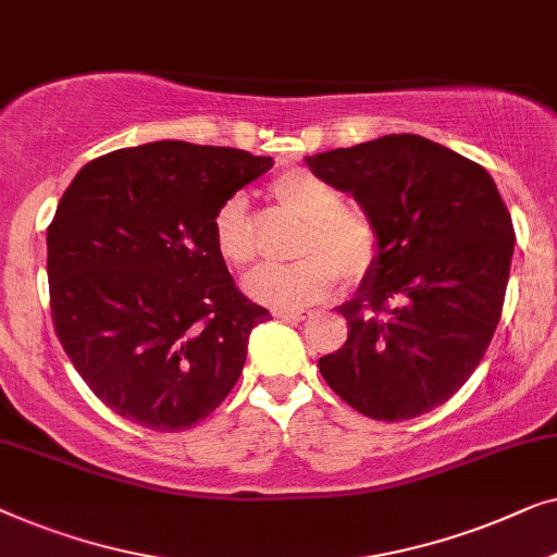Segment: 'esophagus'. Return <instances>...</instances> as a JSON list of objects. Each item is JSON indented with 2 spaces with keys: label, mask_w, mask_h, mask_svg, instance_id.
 I'll use <instances>...</instances> for the list:
<instances>
[{
  "label": "esophagus",
  "mask_w": 557,
  "mask_h": 557,
  "mask_svg": "<svg viewBox=\"0 0 557 557\" xmlns=\"http://www.w3.org/2000/svg\"><path fill=\"white\" fill-rule=\"evenodd\" d=\"M272 315H275L277 320H289V323H300V320L312 318V310H308V308H275L272 310Z\"/></svg>",
  "instance_id": "esophagus-1"
}]
</instances>
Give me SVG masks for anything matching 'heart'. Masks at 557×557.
Masks as SVG:
<instances>
[{"label":"heart","mask_w":557,"mask_h":557,"mask_svg":"<svg viewBox=\"0 0 557 557\" xmlns=\"http://www.w3.org/2000/svg\"><path fill=\"white\" fill-rule=\"evenodd\" d=\"M272 194L282 209L302 219V260L293 264H260L247 272L245 293L255 302L272 308H297L323 300L338 285L341 272L348 280H360L375 268L381 239L375 226L346 209V197L338 186L310 171H289L272 184ZM214 245L226 264L242 268L255 257V232L249 222L247 199L242 194L226 199L216 209Z\"/></svg>","instance_id":"obj_1"}]
</instances>
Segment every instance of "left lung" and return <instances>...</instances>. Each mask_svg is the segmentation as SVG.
Here are the masks:
<instances>
[{"instance_id": "8db88e82", "label": "left lung", "mask_w": 557, "mask_h": 557, "mask_svg": "<svg viewBox=\"0 0 557 557\" xmlns=\"http://www.w3.org/2000/svg\"><path fill=\"white\" fill-rule=\"evenodd\" d=\"M354 197L381 255L338 312L343 348L318 360L327 386L375 421H406L465 386L503 315L510 211L480 163L394 133L305 159Z\"/></svg>"}]
</instances>
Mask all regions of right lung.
I'll list each match as a JSON object with an SVG mask.
<instances>
[{"label": "right lung", "instance_id": "right-lung-1", "mask_svg": "<svg viewBox=\"0 0 557 557\" xmlns=\"http://www.w3.org/2000/svg\"><path fill=\"white\" fill-rule=\"evenodd\" d=\"M239 148L156 140L85 163L47 226L54 333L108 409L153 432L207 419L255 325L214 245L216 209L272 169Z\"/></svg>", "mask_w": 557, "mask_h": 557}]
</instances>
